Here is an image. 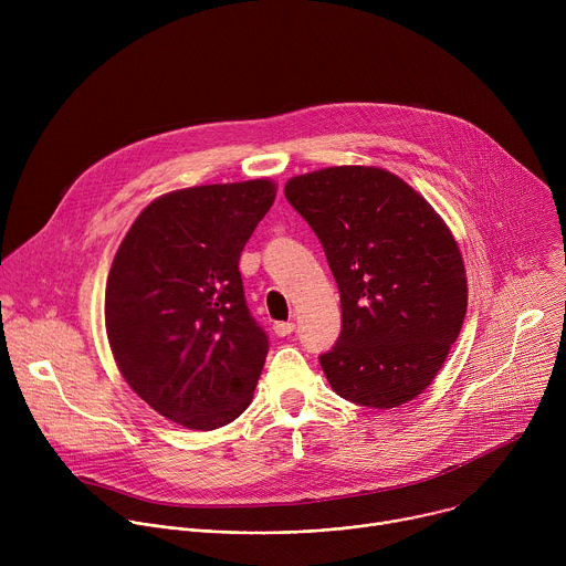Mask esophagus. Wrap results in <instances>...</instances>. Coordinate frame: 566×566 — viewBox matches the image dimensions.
Segmentation results:
<instances>
[{"mask_svg":"<svg viewBox=\"0 0 566 566\" xmlns=\"http://www.w3.org/2000/svg\"><path fill=\"white\" fill-rule=\"evenodd\" d=\"M293 329H295V322H275V325H273V332H275V336H280V338L291 336Z\"/></svg>","mask_w":566,"mask_h":566,"instance_id":"1","label":"esophagus"}]
</instances>
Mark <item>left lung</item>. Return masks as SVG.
<instances>
[{
    "label": "left lung",
    "instance_id": "left-lung-1",
    "mask_svg": "<svg viewBox=\"0 0 566 566\" xmlns=\"http://www.w3.org/2000/svg\"><path fill=\"white\" fill-rule=\"evenodd\" d=\"M338 282L343 332L319 356L345 400L389 410L423 394L457 340L468 280L439 212L400 177L334 166L286 181Z\"/></svg>",
    "mask_w": 566,
    "mask_h": 566
}]
</instances>
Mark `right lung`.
<instances>
[{"mask_svg": "<svg viewBox=\"0 0 566 566\" xmlns=\"http://www.w3.org/2000/svg\"><path fill=\"white\" fill-rule=\"evenodd\" d=\"M275 195L271 179L160 195L112 262L105 329L116 367L188 430L228 426L253 400L269 340L247 306L239 255Z\"/></svg>", "mask_w": 566, "mask_h": 566, "instance_id": "obj_1", "label": "right lung"}]
</instances>
